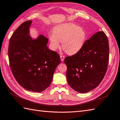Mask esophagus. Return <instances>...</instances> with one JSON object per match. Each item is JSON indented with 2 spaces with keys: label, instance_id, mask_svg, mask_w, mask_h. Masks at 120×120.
<instances>
[{
  "label": "esophagus",
  "instance_id": "esophagus-1",
  "mask_svg": "<svg viewBox=\"0 0 120 120\" xmlns=\"http://www.w3.org/2000/svg\"><path fill=\"white\" fill-rule=\"evenodd\" d=\"M64 58H65V56H63V55H61L60 56V59L61 61H63L64 60Z\"/></svg>",
  "mask_w": 120,
  "mask_h": 120
}]
</instances>
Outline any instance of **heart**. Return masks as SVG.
<instances>
[{"mask_svg": "<svg viewBox=\"0 0 120 120\" xmlns=\"http://www.w3.org/2000/svg\"><path fill=\"white\" fill-rule=\"evenodd\" d=\"M51 45L56 50L62 42V48L67 54L73 55L81 50L86 38V34L82 27L71 23L61 24L54 28L53 34H49Z\"/></svg>", "mask_w": 120, "mask_h": 120, "instance_id": "heart-1", "label": "heart"}]
</instances>
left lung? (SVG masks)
Listing matches in <instances>:
<instances>
[{"label":"left lung","instance_id":"8db88e82","mask_svg":"<svg viewBox=\"0 0 120 120\" xmlns=\"http://www.w3.org/2000/svg\"><path fill=\"white\" fill-rule=\"evenodd\" d=\"M109 61L108 38L103 31L97 32L85 42L78 53L65 58L68 85L81 93L94 89L104 78Z\"/></svg>","mask_w":120,"mask_h":120}]
</instances>
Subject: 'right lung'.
I'll return each instance as SVG.
<instances>
[{
	"instance_id": "add662e5",
	"label": "right lung",
	"mask_w": 120,
	"mask_h": 120,
	"mask_svg": "<svg viewBox=\"0 0 120 120\" xmlns=\"http://www.w3.org/2000/svg\"><path fill=\"white\" fill-rule=\"evenodd\" d=\"M31 20L24 22L12 34L8 55L11 69L17 82L25 89L35 92L45 90L51 84L59 54L48 47V39L40 35L36 39L29 35Z\"/></svg>"
}]
</instances>
